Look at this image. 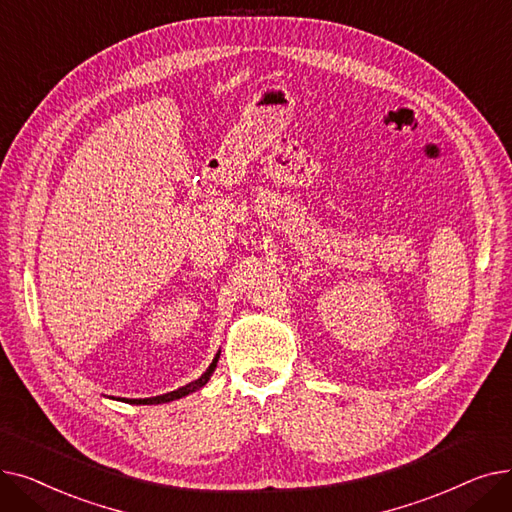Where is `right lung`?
Instances as JSON below:
<instances>
[{
  "instance_id": "1",
  "label": "right lung",
  "mask_w": 512,
  "mask_h": 512,
  "mask_svg": "<svg viewBox=\"0 0 512 512\" xmlns=\"http://www.w3.org/2000/svg\"><path fill=\"white\" fill-rule=\"evenodd\" d=\"M218 356H221V352H218V354L214 356L212 364H210V367L206 369V373H204L200 379H196V381H191V383H187V385H183V387L175 389V392H168V394H162V396H156V398H139V400H129V402H133V404H162V402H173V400H179V398H183V396H187V394H191V392H196V389L204 387V385L208 383V379L212 377V373H214V369H216Z\"/></svg>"
}]
</instances>
